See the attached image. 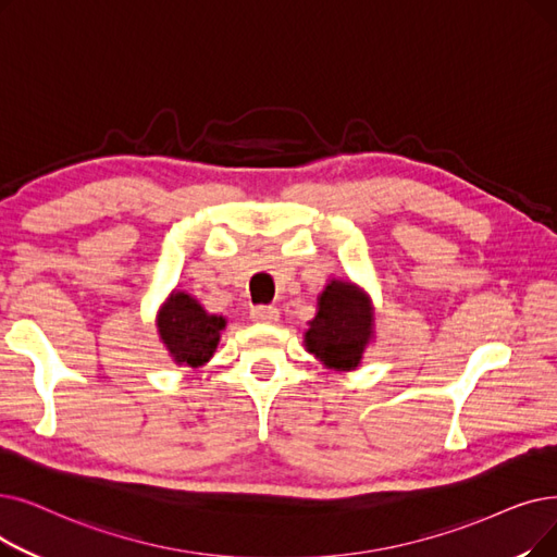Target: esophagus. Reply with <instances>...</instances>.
Masks as SVG:
<instances>
[{
    "instance_id": "obj_1",
    "label": "esophagus",
    "mask_w": 557,
    "mask_h": 557,
    "mask_svg": "<svg viewBox=\"0 0 557 557\" xmlns=\"http://www.w3.org/2000/svg\"><path fill=\"white\" fill-rule=\"evenodd\" d=\"M250 319L257 323H275L280 319V309L273 305H257L250 309Z\"/></svg>"
}]
</instances>
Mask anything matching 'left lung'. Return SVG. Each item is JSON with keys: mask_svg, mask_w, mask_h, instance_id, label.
<instances>
[{"mask_svg": "<svg viewBox=\"0 0 557 557\" xmlns=\"http://www.w3.org/2000/svg\"><path fill=\"white\" fill-rule=\"evenodd\" d=\"M371 307L350 282H332L319 298V313L305 334L307 350L327 367L350 371L371 338Z\"/></svg>", "mask_w": 557, "mask_h": 557, "instance_id": "obj_1", "label": "left lung"}]
</instances>
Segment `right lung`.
<instances>
[{
	"label": "right lung",
	"mask_w": 557,
	"mask_h": 557,
	"mask_svg": "<svg viewBox=\"0 0 557 557\" xmlns=\"http://www.w3.org/2000/svg\"><path fill=\"white\" fill-rule=\"evenodd\" d=\"M225 330V319L207 313L198 300L186 294H173L159 313V334L177 364L193 369L211 359Z\"/></svg>",
	"instance_id": "add662e5"
}]
</instances>
